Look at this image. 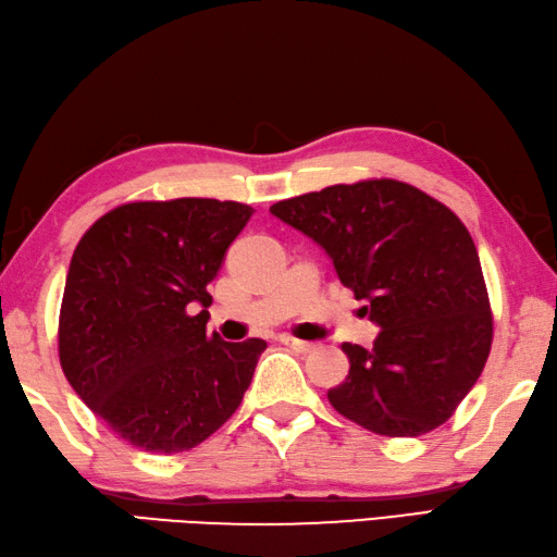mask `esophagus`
Returning a JSON list of instances; mask_svg holds the SVG:
<instances>
[{
    "label": "esophagus",
    "instance_id": "obj_1",
    "mask_svg": "<svg viewBox=\"0 0 557 557\" xmlns=\"http://www.w3.org/2000/svg\"><path fill=\"white\" fill-rule=\"evenodd\" d=\"M280 341H282V346H287V348H292L295 352H311L313 348V343H309V341H299V338H295V336H280Z\"/></svg>",
    "mask_w": 557,
    "mask_h": 557
}]
</instances>
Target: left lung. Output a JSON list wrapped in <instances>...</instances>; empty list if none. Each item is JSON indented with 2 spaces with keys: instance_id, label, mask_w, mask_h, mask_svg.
<instances>
[{
  "instance_id": "8db88e82",
  "label": "left lung",
  "mask_w": 557,
  "mask_h": 557,
  "mask_svg": "<svg viewBox=\"0 0 557 557\" xmlns=\"http://www.w3.org/2000/svg\"><path fill=\"white\" fill-rule=\"evenodd\" d=\"M272 214L317 240L382 329L343 343L348 377L329 401L358 426L411 438L446 423L482 375L492 309L470 231L426 191L362 180L282 199Z\"/></svg>"
}]
</instances>
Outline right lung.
<instances>
[{"instance_id":"add662e5","label":"right lung","mask_w":557,"mask_h":557,"mask_svg":"<svg viewBox=\"0 0 557 557\" xmlns=\"http://www.w3.org/2000/svg\"><path fill=\"white\" fill-rule=\"evenodd\" d=\"M250 216L240 201H128L79 238L60 305V366L131 446L189 450L240 407L268 343L209 336L207 285Z\"/></svg>"}]
</instances>
